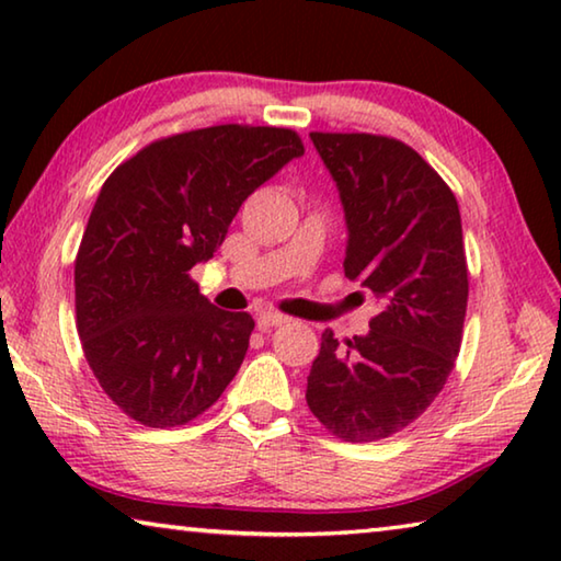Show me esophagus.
Returning <instances> with one entry per match:
<instances>
[{
    "instance_id": "34e87169",
    "label": "esophagus",
    "mask_w": 561,
    "mask_h": 561,
    "mask_svg": "<svg viewBox=\"0 0 561 561\" xmlns=\"http://www.w3.org/2000/svg\"><path fill=\"white\" fill-rule=\"evenodd\" d=\"M289 317L282 314V311H274V309H267V311H260L257 314V327L260 329H270V327H282V324H289Z\"/></svg>"
}]
</instances>
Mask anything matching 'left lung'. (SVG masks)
Returning <instances> with one entry per match:
<instances>
[{"mask_svg": "<svg viewBox=\"0 0 561 561\" xmlns=\"http://www.w3.org/2000/svg\"><path fill=\"white\" fill-rule=\"evenodd\" d=\"M336 180L348 244L344 274L371 291L366 336L321 334L309 411L348 443L403 431L443 391L468 309L458 201L411 146L374 133H309Z\"/></svg>", "mask_w": 561, "mask_h": 561, "instance_id": "1", "label": "left lung"}]
</instances>
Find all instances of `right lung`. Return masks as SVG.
Here are the masks:
<instances>
[{
  "instance_id": "right-lung-1",
  "label": "right lung",
  "mask_w": 561,
  "mask_h": 561,
  "mask_svg": "<svg viewBox=\"0 0 561 561\" xmlns=\"http://www.w3.org/2000/svg\"><path fill=\"white\" fill-rule=\"evenodd\" d=\"M299 156L291 128L225 123L153 140L103 183L73 262L76 329L103 393L133 421L185 425L240 371L254 321L213 307L190 270Z\"/></svg>"
}]
</instances>
